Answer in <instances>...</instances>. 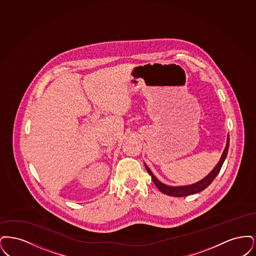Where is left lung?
Listing matches in <instances>:
<instances>
[{
  "mask_svg": "<svg viewBox=\"0 0 256 256\" xmlns=\"http://www.w3.org/2000/svg\"><path fill=\"white\" fill-rule=\"evenodd\" d=\"M228 146H230V136H228L226 146V148H224V150L222 152V156L220 158L219 163L216 165V167L202 180L195 183V184H192V185H188V186L172 187V186L165 185V184L160 182L152 174V172L148 168L146 165H145V167H146L148 172L150 174L152 182H154L156 186L158 188L162 193H164L166 195L172 196H186L193 195V194L198 193V192L204 190L215 180V178L218 176V174H219V172L220 170V168H222V166L224 164V159H226V156H228Z\"/></svg>",
  "mask_w": 256,
  "mask_h": 256,
  "instance_id": "left-lung-1",
  "label": "left lung"
}]
</instances>
